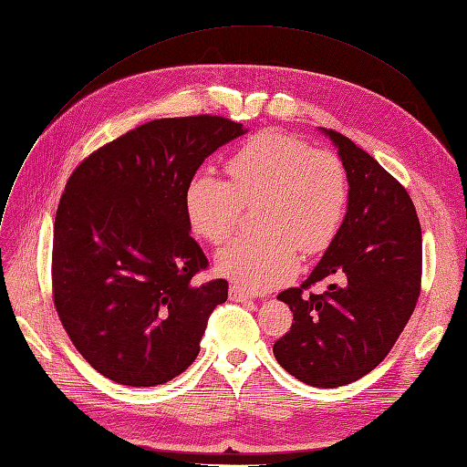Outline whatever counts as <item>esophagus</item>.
<instances>
[{
    "label": "esophagus",
    "mask_w": 467,
    "mask_h": 467,
    "mask_svg": "<svg viewBox=\"0 0 467 467\" xmlns=\"http://www.w3.org/2000/svg\"><path fill=\"white\" fill-rule=\"evenodd\" d=\"M251 294L245 292V289H241L239 285H230V299L234 301H251Z\"/></svg>",
    "instance_id": "1"
}]
</instances>
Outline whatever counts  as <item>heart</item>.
<instances>
[{
  "label": "heart",
  "instance_id": "heart-1",
  "mask_svg": "<svg viewBox=\"0 0 467 467\" xmlns=\"http://www.w3.org/2000/svg\"><path fill=\"white\" fill-rule=\"evenodd\" d=\"M228 182L197 175L185 189L191 230L222 245L237 230L241 213L259 204L263 232L237 237L216 254L220 275L265 292L294 276L299 249L318 254L332 245L346 218L349 178L342 158L313 149L296 135L265 131L249 139L226 162Z\"/></svg>",
  "mask_w": 467,
  "mask_h": 467
}]
</instances>
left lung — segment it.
<instances>
[{"mask_svg":"<svg viewBox=\"0 0 467 467\" xmlns=\"http://www.w3.org/2000/svg\"><path fill=\"white\" fill-rule=\"evenodd\" d=\"M325 133L348 170V213L311 276L278 294L294 323L272 351L301 382L336 389L371 373L406 328L421 292L423 247L406 187L342 133ZM323 279L327 292L313 295Z\"/></svg>","mask_w":467,"mask_h":467,"instance_id":"obj_1","label":"left lung"}]
</instances>
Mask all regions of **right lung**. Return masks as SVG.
Here are the masks:
<instances>
[{"label": "right lung", "instance_id": "1", "mask_svg": "<svg viewBox=\"0 0 467 467\" xmlns=\"http://www.w3.org/2000/svg\"><path fill=\"white\" fill-rule=\"evenodd\" d=\"M244 133L211 114L154 119L71 173L54 223V305L77 351L106 379L156 387L199 356L228 282H192L208 259L189 234L183 197L204 158Z\"/></svg>", "mask_w": 467, "mask_h": 467}]
</instances>
